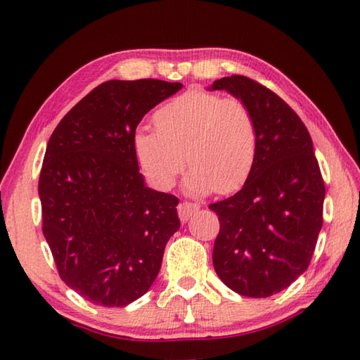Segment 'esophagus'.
<instances>
[{"instance_id":"esophagus-1","label":"esophagus","mask_w":360,"mask_h":360,"mask_svg":"<svg viewBox=\"0 0 360 360\" xmlns=\"http://www.w3.org/2000/svg\"><path fill=\"white\" fill-rule=\"evenodd\" d=\"M198 210H200V204H195V202H181L178 205V213L182 223H187V221L192 218L193 213Z\"/></svg>"}]
</instances>
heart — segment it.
I'll use <instances>...</instances> for the list:
<instances>
[{"label": "heart", "mask_w": 360, "mask_h": 360, "mask_svg": "<svg viewBox=\"0 0 360 360\" xmlns=\"http://www.w3.org/2000/svg\"><path fill=\"white\" fill-rule=\"evenodd\" d=\"M155 122L158 131L139 127L133 134L136 162L153 187L170 188L187 159L193 164L182 184L187 195L231 193L246 184L258 155L257 120L246 103L192 88L159 108Z\"/></svg>", "instance_id": "obj_1"}]
</instances>
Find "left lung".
<instances>
[{
    "mask_svg": "<svg viewBox=\"0 0 360 360\" xmlns=\"http://www.w3.org/2000/svg\"><path fill=\"white\" fill-rule=\"evenodd\" d=\"M207 89L246 103L258 127L257 162L246 184L209 205L219 219L213 267L236 294L271 297L308 269L323 224L325 184L314 145L295 111L259 83L231 75Z\"/></svg>",
    "mask_w": 360,
    "mask_h": 360,
    "instance_id": "obj_1",
    "label": "left lung"
}]
</instances>
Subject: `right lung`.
Instances as JSON below:
<instances>
[{"mask_svg":"<svg viewBox=\"0 0 360 360\" xmlns=\"http://www.w3.org/2000/svg\"><path fill=\"white\" fill-rule=\"evenodd\" d=\"M182 88L110 80L60 120L38 182L43 235L68 286L101 307H127L156 280L178 232V198L147 187L133 151L142 117Z\"/></svg>","mask_w":360,"mask_h":360,"instance_id":"right-lung-1","label":"right lung"}]
</instances>
